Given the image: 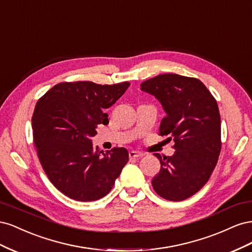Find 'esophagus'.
Returning a JSON list of instances; mask_svg holds the SVG:
<instances>
[{
	"label": "esophagus",
	"mask_w": 252,
	"mask_h": 252,
	"mask_svg": "<svg viewBox=\"0 0 252 252\" xmlns=\"http://www.w3.org/2000/svg\"><path fill=\"white\" fill-rule=\"evenodd\" d=\"M142 157H144L143 152H138V151H134V150L129 151V158H142Z\"/></svg>",
	"instance_id": "obj_1"
}]
</instances>
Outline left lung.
Returning a JSON list of instances; mask_svg holds the SVG:
<instances>
[{
	"instance_id": "left-lung-1",
	"label": "left lung",
	"mask_w": 252,
	"mask_h": 252,
	"mask_svg": "<svg viewBox=\"0 0 252 252\" xmlns=\"http://www.w3.org/2000/svg\"><path fill=\"white\" fill-rule=\"evenodd\" d=\"M155 95L166 117L159 134L173 140L171 157L155 156L161 169L151 181L155 191L168 201H183L208 182L220 152V117L216 98L197 79L175 73L157 75L141 84Z\"/></svg>"
}]
</instances>
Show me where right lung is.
<instances>
[{"label": "right lung", "instance_id": "obj_1", "mask_svg": "<svg viewBox=\"0 0 252 252\" xmlns=\"http://www.w3.org/2000/svg\"><path fill=\"white\" fill-rule=\"evenodd\" d=\"M128 82L57 84L37 101L32 119L37 157L48 179L61 192L80 202L102 199L129 159L128 151L94 148L97 125L109 123V108L125 94Z\"/></svg>", "mask_w": 252, "mask_h": 252}]
</instances>
